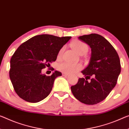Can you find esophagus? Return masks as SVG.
Returning a JSON list of instances; mask_svg holds the SVG:
<instances>
[{"label": "esophagus", "instance_id": "34e87169", "mask_svg": "<svg viewBox=\"0 0 129 129\" xmlns=\"http://www.w3.org/2000/svg\"><path fill=\"white\" fill-rule=\"evenodd\" d=\"M62 75L63 76H68L69 74H68V73H63Z\"/></svg>", "mask_w": 129, "mask_h": 129}]
</instances>
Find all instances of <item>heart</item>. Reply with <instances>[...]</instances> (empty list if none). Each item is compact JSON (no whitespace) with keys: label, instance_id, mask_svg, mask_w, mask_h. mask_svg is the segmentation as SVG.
Here are the masks:
<instances>
[{"label":"heart","instance_id":"b5f03b06","mask_svg":"<svg viewBox=\"0 0 129 129\" xmlns=\"http://www.w3.org/2000/svg\"><path fill=\"white\" fill-rule=\"evenodd\" d=\"M72 47L76 52L80 55H84L89 51V46L86 43H83L80 41H77L72 44ZM64 49L63 47L60 49L58 53V57L62 55ZM82 69V64L80 63H73L68 62L61 63L59 64L58 69L63 73H73L76 71L80 70Z\"/></svg>","mask_w":129,"mask_h":129}]
</instances>
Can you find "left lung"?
Segmentation results:
<instances>
[{
	"label": "left lung",
	"mask_w": 129,
	"mask_h": 129,
	"mask_svg": "<svg viewBox=\"0 0 129 129\" xmlns=\"http://www.w3.org/2000/svg\"><path fill=\"white\" fill-rule=\"evenodd\" d=\"M78 39L89 45L92 55L88 66L82 71L85 78H79L71 90L82 103L96 104L104 100L115 86L121 70L119 57L114 47L102 36L92 33ZM88 79L91 80L89 82Z\"/></svg>",
	"instance_id": "1"
}]
</instances>
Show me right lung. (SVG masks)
Returning <instances> with one entry per match:
<instances>
[{
    "label": "right lung",
    "instance_id": "add662e5",
    "mask_svg": "<svg viewBox=\"0 0 129 129\" xmlns=\"http://www.w3.org/2000/svg\"><path fill=\"white\" fill-rule=\"evenodd\" d=\"M70 39V36L37 35L17 48L11 58L9 76L19 98L37 103L48 96L55 79L62 73L55 71L47 76L41 74V70L56 60L59 51Z\"/></svg>",
    "mask_w": 129,
    "mask_h": 129
}]
</instances>
